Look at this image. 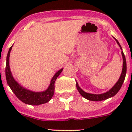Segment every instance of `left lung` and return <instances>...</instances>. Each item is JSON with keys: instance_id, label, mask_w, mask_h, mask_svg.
Masks as SVG:
<instances>
[{"instance_id": "obj_1", "label": "left lung", "mask_w": 132, "mask_h": 132, "mask_svg": "<svg viewBox=\"0 0 132 132\" xmlns=\"http://www.w3.org/2000/svg\"><path fill=\"white\" fill-rule=\"evenodd\" d=\"M114 38V37H113ZM115 40L116 41L117 43L119 45V46L120 47V49L122 50V47L120 45L119 43L118 42V41L117 40L116 38H114ZM122 56H123V69H122V72L121 74L120 77H119V80H118V82L116 83V84L110 89V90L105 92L104 93H102V94H91V93H86V92L84 91L80 87L78 86V83L76 81V86H77V90L80 93V94L85 98L86 99L90 101H94V102H100V101L105 100H107L108 98H110L113 97L114 96H115L117 93H118V91L120 90L121 87L122 85H123L124 81H125V77H126V58H125V55H124L123 52H121Z\"/></svg>"}]
</instances>
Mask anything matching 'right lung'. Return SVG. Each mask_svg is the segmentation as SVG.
I'll use <instances>...</instances> for the list:
<instances>
[{
  "instance_id": "obj_1",
  "label": "right lung",
  "mask_w": 132,
  "mask_h": 132,
  "mask_svg": "<svg viewBox=\"0 0 132 132\" xmlns=\"http://www.w3.org/2000/svg\"><path fill=\"white\" fill-rule=\"evenodd\" d=\"M13 46V45L9 49L7 58H6V78L7 84L11 89L16 96L17 98L25 104L30 105H39L48 102L54 96V90H55L54 84H55V80L59 75L62 72L63 68L59 70L58 71H57L56 73L54 75L50 81L48 87L45 91L42 92H34L27 89L21 86L14 79L11 71L10 66H9V56H10V52Z\"/></svg>"
}]
</instances>
